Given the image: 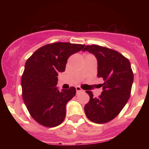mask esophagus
Segmentation results:
<instances>
[{"label": "esophagus", "instance_id": "esophagus-1", "mask_svg": "<svg viewBox=\"0 0 149 149\" xmlns=\"http://www.w3.org/2000/svg\"><path fill=\"white\" fill-rule=\"evenodd\" d=\"M76 90L77 93H78V92H83V90H82V89L80 88L79 86H77V87H76Z\"/></svg>", "mask_w": 149, "mask_h": 149}]
</instances>
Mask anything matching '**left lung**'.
Instances as JSON below:
<instances>
[{
  "label": "left lung",
  "instance_id": "1",
  "mask_svg": "<svg viewBox=\"0 0 149 149\" xmlns=\"http://www.w3.org/2000/svg\"><path fill=\"white\" fill-rule=\"evenodd\" d=\"M83 51L95 56L97 77L104 80L99 97L86 91L90 102L85 106V115L95 123H106L118 115L130 97L134 79L130 62L117 51L102 46L86 45Z\"/></svg>",
  "mask_w": 149,
  "mask_h": 149
}]
</instances>
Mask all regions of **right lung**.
<instances>
[{
    "mask_svg": "<svg viewBox=\"0 0 149 149\" xmlns=\"http://www.w3.org/2000/svg\"><path fill=\"white\" fill-rule=\"evenodd\" d=\"M84 45L54 42L38 49L27 59L22 77V97L30 115L45 127L58 126L66 117V105L76 95L74 87L59 91L58 73L70 56Z\"/></svg>",
    "mask_w": 149,
    "mask_h": 149,
    "instance_id": "right-lung-1",
    "label": "right lung"
}]
</instances>
